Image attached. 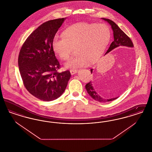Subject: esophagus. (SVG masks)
<instances>
[{"label": "esophagus", "instance_id": "obj_1", "mask_svg": "<svg viewBox=\"0 0 152 152\" xmlns=\"http://www.w3.org/2000/svg\"><path fill=\"white\" fill-rule=\"evenodd\" d=\"M77 69H70V72L71 75H75L76 73L77 72Z\"/></svg>", "mask_w": 152, "mask_h": 152}]
</instances>
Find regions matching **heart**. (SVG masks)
Instances as JSON below:
<instances>
[{
    "mask_svg": "<svg viewBox=\"0 0 152 152\" xmlns=\"http://www.w3.org/2000/svg\"><path fill=\"white\" fill-rule=\"evenodd\" d=\"M110 37V29L105 24L78 23L65 29L63 37L55 36L52 40V48L61 59L67 60L75 48L76 56L66 63L65 66L77 69L97 59Z\"/></svg>",
    "mask_w": 152,
    "mask_h": 152,
    "instance_id": "b5f03b06",
    "label": "heart"
}]
</instances>
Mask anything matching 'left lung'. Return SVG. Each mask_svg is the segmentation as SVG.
Instances as JSON below:
<instances>
[{"label": "left lung", "mask_w": 152, "mask_h": 152, "mask_svg": "<svg viewBox=\"0 0 152 152\" xmlns=\"http://www.w3.org/2000/svg\"><path fill=\"white\" fill-rule=\"evenodd\" d=\"M103 19L107 22H108L110 24L112 28L113 31V36H114V40L110 44L109 47L108 51L105 53V55L109 53L110 51L112 50L115 49L116 47H120V46H125V47H133L134 45L131 40L130 37L127 36L121 29L119 28V27L116 24V23L112 20L103 18ZM93 69H91V73L92 72ZM86 89L87 90L88 94H89V96L96 101L99 102H107V101H110L114 100L116 99L117 97L113 98V99H105L101 96H100L99 94L96 93L95 90L92 86V84L91 81H89L88 83H87L86 85Z\"/></svg>", "instance_id": "left-lung-1"}]
</instances>
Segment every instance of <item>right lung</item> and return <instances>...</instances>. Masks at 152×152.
I'll use <instances>...</instances> for the list:
<instances>
[{
    "mask_svg": "<svg viewBox=\"0 0 152 152\" xmlns=\"http://www.w3.org/2000/svg\"><path fill=\"white\" fill-rule=\"evenodd\" d=\"M64 19L44 22L29 35L20 50L18 65L23 84L41 100L58 99L71 77L68 70L58 72L60 65L52 48V40Z\"/></svg>",
    "mask_w": 152,
    "mask_h": 152,
    "instance_id": "obj_1",
    "label": "right lung"
}]
</instances>
